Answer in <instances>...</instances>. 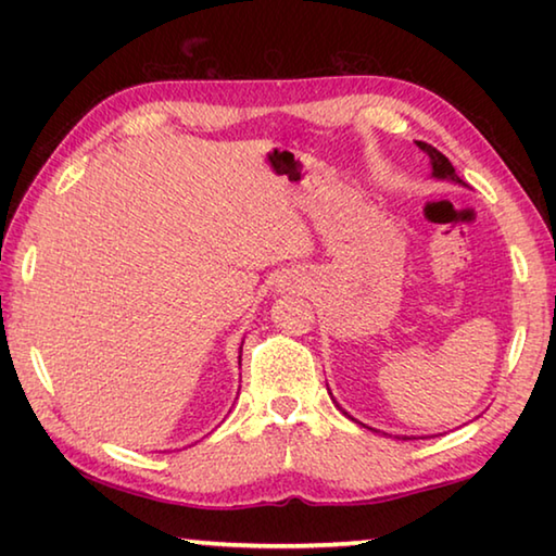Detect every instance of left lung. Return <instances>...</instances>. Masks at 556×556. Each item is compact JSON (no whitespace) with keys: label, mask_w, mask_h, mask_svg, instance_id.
Segmentation results:
<instances>
[{"label":"left lung","mask_w":556,"mask_h":556,"mask_svg":"<svg viewBox=\"0 0 556 556\" xmlns=\"http://www.w3.org/2000/svg\"><path fill=\"white\" fill-rule=\"evenodd\" d=\"M417 147L421 149V152L425 154H429V159H431V168H434V174L437 178H448V181H456V184H464L458 178V174H456V168L451 166V162L448 159L439 152V149H434L431 144H427V142H417Z\"/></svg>","instance_id":"left-lung-1"}]
</instances>
